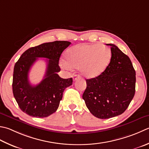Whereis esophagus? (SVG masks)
<instances>
[{
	"instance_id": "34e87169",
	"label": "esophagus",
	"mask_w": 149,
	"mask_h": 149,
	"mask_svg": "<svg viewBox=\"0 0 149 149\" xmlns=\"http://www.w3.org/2000/svg\"><path fill=\"white\" fill-rule=\"evenodd\" d=\"M79 75H74V77H73V80L75 81V80H77V79H79Z\"/></svg>"
}]
</instances>
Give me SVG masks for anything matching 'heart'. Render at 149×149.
Masks as SVG:
<instances>
[{"label": "heart", "instance_id": "heart-1", "mask_svg": "<svg viewBox=\"0 0 149 149\" xmlns=\"http://www.w3.org/2000/svg\"><path fill=\"white\" fill-rule=\"evenodd\" d=\"M112 57L110 49L104 45H78L69 48L65 61H61L64 68L79 69L83 76L91 79L102 74L109 66Z\"/></svg>", "mask_w": 149, "mask_h": 149}]
</instances>
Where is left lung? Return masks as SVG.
Wrapping results in <instances>:
<instances>
[{
    "mask_svg": "<svg viewBox=\"0 0 149 149\" xmlns=\"http://www.w3.org/2000/svg\"><path fill=\"white\" fill-rule=\"evenodd\" d=\"M109 66L97 77L86 79L83 99L90 112L100 119L123 113L135 94L136 72L130 58L113 44Z\"/></svg>",
    "mask_w": 149,
    "mask_h": 149,
    "instance_id": "8db88e82",
    "label": "left lung"
}]
</instances>
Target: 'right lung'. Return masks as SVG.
Instances as JSON below:
<instances>
[{
    "label": "right lung",
    "mask_w": 149,
    "mask_h": 149,
    "mask_svg": "<svg viewBox=\"0 0 149 149\" xmlns=\"http://www.w3.org/2000/svg\"><path fill=\"white\" fill-rule=\"evenodd\" d=\"M68 41L43 43L28 49L15 63L13 75V94L22 112L36 118H46L57 110L64 90L72 84V78L63 79L59 61L63 52L70 45ZM39 57L48 58L44 79L31 86L28 79L29 70Z\"/></svg>",
    "instance_id": "right-lung-1"
}]
</instances>
